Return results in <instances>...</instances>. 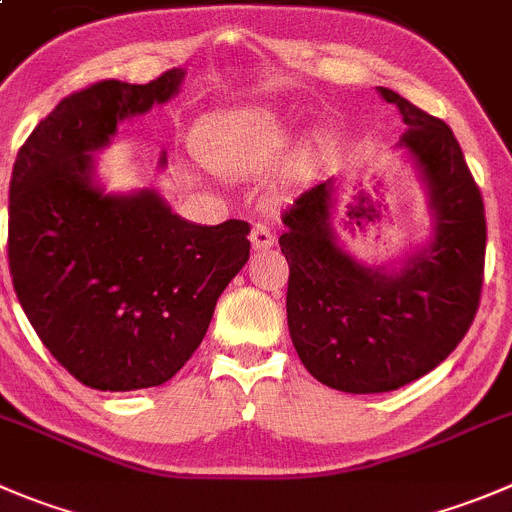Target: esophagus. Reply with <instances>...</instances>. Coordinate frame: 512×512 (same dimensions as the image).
Returning a JSON list of instances; mask_svg holds the SVG:
<instances>
[{
  "label": "esophagus",
  "mask_w": 512,
  "mask_h": 512,
  "mask_svg": "<svg viewBox=\"0 0 512 512\" xmlns=\"http://www.w3.org/2000/svg\"><path fill=\"white\" fill-rule=\"evenodd\" d=\"M251 246L256 248V251H266V248L274 246V233H271L264 223H256V226L251 228Z\"/></svg>",
  "instance_id": "1"
}]
</instances>
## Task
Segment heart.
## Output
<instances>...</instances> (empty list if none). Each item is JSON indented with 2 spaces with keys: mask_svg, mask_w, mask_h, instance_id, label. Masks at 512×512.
I'll use <instances>...</instances> for the list:
<instances>
[{
  "mask_svg": "<svg viewBox=\"0 0 512 512\" xmlns=\"http://www.w3.org/2000/svg\"><path fill=\"white\" fill-rule=\"evenodd\" d=\"M291 138L294 125L271 107H238L213 115L201 125L196 150L203 163L216 173L248 178L271 168L289 148ZM319 150V138L304 140L286 163V178H304L314 168Z\"/></svg>",
  "mask_w": 512,
  "mask_h": 512,
  "instance_id": "1",
  "label": "heart"
}]
</instances>
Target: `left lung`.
I'll list each match as a JSON object with an SVG mask.
<instances>
[{
  "mask_svg": "<svg viewBox=\"0 0 512 512\" xmlns=\"http://www.w3.org/2000/svg\"><path fill=\"white\" fill-rule=\"evenodd\" d=\"M379 95L405 123L399 148L427 188L432 241L399 271L359 264L334 236V178L281 213L291 342L311 377L352 394L392 392L450 357L478 314L488 241L483 196L452 130L387 87Z\"/></svg>",
  "mask_w": 512,
  "mask_h": 512,
  "instance_id": "8db88e82",
  "label": "left lung"
}]
</instances>
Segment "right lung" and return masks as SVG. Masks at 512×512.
Here are the masks:
<instances>
[{
	"label": "right lung",
	"instance_id": "right-lung-1",
	"mask_svg": "<svg viewBox=\"0 0 512 512\" xmlns=\"http://www.w3.org/2000/svg\"><path fill=\"white\" fill-rule=\"evenodd\" d=\"M183 77L175 67L148 85L102 80L72 92L14 160L7 253L17 299L52 357L102 392L168 382L248 261L246 221L198 226L155 191L115 196L95 180L92 153L118 123L168 102Z\"/></svg>",
	"mask_w": 512,
	"mask_h": 512
}]
</instances>
